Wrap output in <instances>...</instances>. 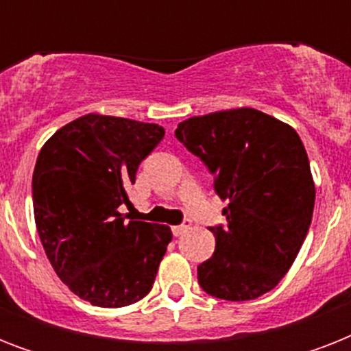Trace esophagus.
<instances>
[{
    "mask_svg": "<svg viewBox=\"0 0 351 351\" xmlns=\"http://www.w3.org/2000/svg\"><path fill=\"white\" fill-rule=\"evenodd\" d=\"M189 226H191V222H189V220H186L184 224L173 226V228H171V231H173V234H175V237H180V234L184 233V231L189 230Z\"/></svg>",
    "mask_w": 351,
    "mask_h": 351,
    "instance_id": "esophagus-1",
    "label": "esophagus"
}]
</instances>
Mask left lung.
I'll use <instances>...</instances> for the list:
<instances>
[{
	"label": "left lung",
	"mask_w": 351,
	"mask_h": 351,
	"mask_svg": "<svg viewBox=\"0 0 351 351\" xmlns=\"http://www.w3.org/2000/svg\"><path fill=\"white\" fill-rule=\"evenodd\" d=\"M175 136L215 176L228 226L211 228V258L198 284L224 300L267 293L288 273L310 230L315 184L293 127L251 107L180 121Z\"/></svg>",
	"instance_id": "1"
}]
</instances>
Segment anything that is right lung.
Instances as JSON below:
<instances>
[{
	"instance_id": "right-lung-1",
	"label": "right lung",
	"mask_w": 351,
	"mask_h": 351,
	"mask_svg": "<svg viewBox=\"0 0 351 351\" xmlns=\"http://www.w3.org/2000/svg\"><path fill=\"white\" fill-rule=\"evenodd\" d=\"M156 123L90 112L58 129L32 175L34 220L56 275L74 295L121 308L151 291L169 226L125 220L138 165L164 138Z\"/></svg>"
}]
</instances>
